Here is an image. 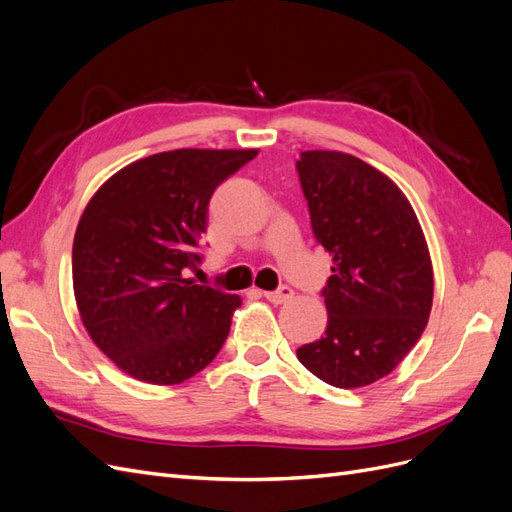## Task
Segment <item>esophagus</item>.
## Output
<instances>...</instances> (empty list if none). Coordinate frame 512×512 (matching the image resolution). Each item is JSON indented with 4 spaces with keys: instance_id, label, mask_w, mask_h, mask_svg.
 <instances>
[{
    "instance_id": "34e87169",
    "label": "esophagus",
    "mask_w": 512,
    "mask_h": 512,
    "mask_svg": "<svg viewBox=\"0 0 512 512\" xmlns=\"http://www.w3.org/2000/svg\"><path fill=\"white\" fill-rule=\"evenodd\" d=\"M265 299L275 303V305H282L288 299H292V288L290 286H280L277 290H267L265 292Z\"/></svg>"
}]
</instances>
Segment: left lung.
<instances>
[{
    "label": "left lung",
    "mask_w": 512,
    "mask_h": 512,
    "mask_svg": "<svg viewBox=\"0 0 512 512\" xmlns=\"http://www.w3.org/2000/svg\"><path fill=\"white\" fill-rule=\"evenodd\" d=\"M297 170L314 235L333 256L327 331L297 356L327 384L359 389L389 376L427 327L429 247L410 200L378 168L316 149Z\"/></svg>",
    "instance_id": "1"
}]
</instances>
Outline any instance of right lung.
Instances as JSON below:
<instances>
[{
  "instance_id": "add662e5",
  "label": "right lung",
  "mask_w": 512,
  "mask_h": 512,
  "mask_svg": "<svg viewBox=\"0 0 512 512\" xmlns=\"http://www.w3.org/2000/svg\"><path fill=\"white\" fill-rule=\"evenodd\" d=\"M258 149H175L136 160L91 196L72 245V284L94 344L128 376L179 384L224 346L237 294L190 269L211 194Z\"/></svg>"
}]
</instances>
